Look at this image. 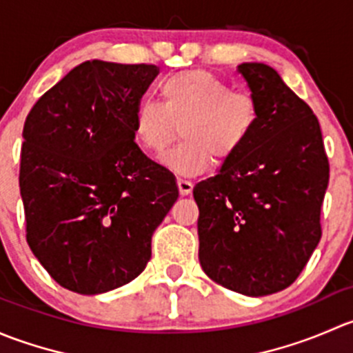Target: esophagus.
I'll list each match as a JSON object with an SVG mask.
<instances>
[{"label":"esophagus","mask_w":353,"mask_h":353,"mask_svg":"<svg viewBox=\"0 0 353 353\" xmlns=\"http://www.w3.org/2000/svg\"><path fill=\"white\" fill-rule=\"evenodd\" d=\"M177 188H179V193L183 196H186V194H190L193 191V183L188 179H183V177H177Z\"/></svg>","instance_id":"obj_1"}]
</instances>
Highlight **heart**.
Segmentation results:
<instances>
[{"mask_svg":"<svg viewBox=\"0 0 353 353\" xmlns=\"http://www.w3.org/2000/svg\"><path fill=\"white\" fill-rule=\"evenodd\" d=\"M162 104L141 101L133 112V137L143 150L160 154L179 134L183 138L162 159L169 169L193 176L212 162L230 159L259 123L258 99L205 70L170 74L160 83Z\"/></svg>","mask_w":353,"mask_h":353,"instance_id":"heart-1","label":"heart"}]
</instances>
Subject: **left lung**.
<instances>
[{
	"label": "left lung",
	"instance_id": "1",
	"mask_svg": "<svg viewBox=\"0 0 353 353\" xmlns=\"http://www.w3.org/2000/svg\"><path fill=\"white\" fill-rule=\"evenodd\" d=\"M237 71L258 99L259 123L219 174L194 186L199 265L249 297L297 280L321 239L330 163L318 117L272 66Z\"/></svg>",
	"mask_w": 353,
	"mask_h": 353
}]
</instances>
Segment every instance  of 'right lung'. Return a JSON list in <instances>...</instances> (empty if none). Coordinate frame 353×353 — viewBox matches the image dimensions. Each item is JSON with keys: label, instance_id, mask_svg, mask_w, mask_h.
Masks as SVG:
<instances>
[{"label": "right lung", "instance_id": "obj_1", "mask_svg": "<svg viewBox=\"0 0 353 353\" xmlns=\"http://www.w3.org/2000/svg\"><path fill=\"white\" fill-rule=\"evenodd\" d=\"M155 65L85 61L28 112L20 154L27 243L61 287L104 294L137 279L179 196L134 143L133 112Z\"/></svg>", "mask_w": 353, "mask_h": 353}]
</instances>
